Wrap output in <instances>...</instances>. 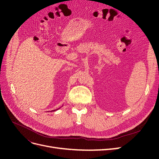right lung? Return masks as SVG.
Returning a JSON list of instances; mask_svg holds the SVG:
<instances>
[{
    "mask_svg": "<svg viewBox=\"0 0 159 159\" xmlns=\"http://www.w3.org/2000/svg\"><path fill=\"white\" fill-rule=\"evenodd\" d=\"M56 111V110H53V111Z\"/></svg>",
    "mask_w": 159,
    "mask_h": 159,
    "instance_id": "obj_1",
    "label": "right lung"
}]
</instances>
